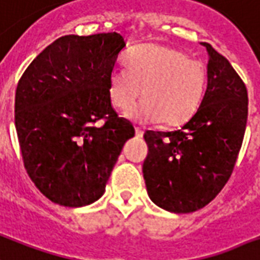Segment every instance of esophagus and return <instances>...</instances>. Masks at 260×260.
Returning a JSON list of instances; mask_svg holds the SVG:
<instances>
[{
	"instance_id": "esophagus-1",
	"label": "esophagus",
	"mask_w": 260,
	"mask_h": 260,
	"mask_svg": "<svg viewBox=\"0 0 260 260\" xmlns=\"http://www.w3.org/2000/svg\"><path fill=\"white\" fill-rule=\"evenodd\" d=\"M144 134L143 129H140V128H135V135H136V138H142Z\"/></svg>"
}]
</instances>
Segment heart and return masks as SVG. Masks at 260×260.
Here are the masks:
<instances>
[{"instance_id": "1", "label": "heart", "mask_w": 260, "mask_h": 260, "mask_svg": "<svg viewBox=\"0 0 260 260\" xmlns=\"http://www.w3.org/2000/svg\"><path fill=\"white\" fill-rule=\"evenodd\" d=\"M124 68L109 73L108 91L116 109L126 112L140 92L144 99L128 116L136 122L177 125L195 113L206 90L207 72L198 59L173 47L148 43L132 49Z\"/></svg>"}]
</instances>
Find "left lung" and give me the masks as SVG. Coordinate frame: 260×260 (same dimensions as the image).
Returning a JSON list of instances; mask_svg holds the SVG:
<instances>
[{
  "label": "left lung",
  "instance_id": "8db88e82",
  "mask_svg": "<svg viewBox=\"0 0 260 260\" xmlns=\"http://www.w3.org/2000/svg\"><path fill=\"white\" fill-rule=\"evenodd\" d=\"M207 88L201 106L180 129L146 131L147 193L156 206L185 214L205 207L231 177L244 138L248 95L231 62L210 43Z\"/></svg>",
  "mask_w": 260,
  "mask_h": 260
}]
</instances>
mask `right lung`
I'll list each match as a JSON object with an SVG mask.
<instances>
[{"mask_svg":"<svg viewBox=\"0 0 260 260\" xmlns=\"http://www.w3.org/2000/svg\"><path fill=\"white\" fill-rule=\"evenodd\" d=\"M125 47L117 32L65 35L25 69L16 88L15 124L24 168L47 199L82 207L104 195L135 128L117 116L109 73ZM105 119L102 127L94 122Z\"/></svg>","mask_w":260,"mask_h":260,"instance_id":"1","label":"right lung"}]
</instances>
